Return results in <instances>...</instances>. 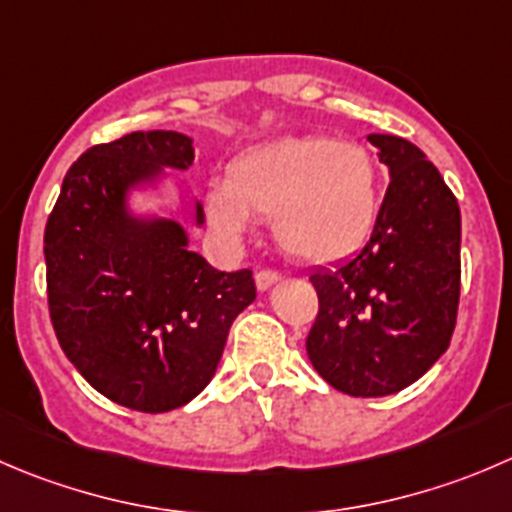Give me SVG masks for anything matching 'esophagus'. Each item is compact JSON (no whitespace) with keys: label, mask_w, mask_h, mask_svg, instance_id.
<instances>
[{"label":"esophagus","mask_w":512,"mask_h":512,"mask_svg":"<svg viewBox=\"0 0 512 512\" xmlns=\"http://www.w3.org/2000/svg\"><path fill=\"white\" fill-rule=\"evenodd\" d=\"M277 280H280V272H277V270H260V272H255L257 290H270V287L275 285Z\"/></svg>","instance_id":"1"}]
</instances>
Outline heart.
Instances as JSON below:
<instances>
[{"instance_id": "1", "label": "heart", "mask_w": 512, "mask_h": 512, "mask_svg": "<svg viewBox=\"0 0 512 512\" xmlns=\"http://www.w3.org/2000/svg\"><path fill=\"white\" fill-rule=\"evenodd\" d=\"M380 175L370 150L322 135L280 137L242 152L225 182L207 192V217L227 240L252 217L272 220L277 242L297 260L352 255L375 230Z\"/></svg>"}]
</instances>
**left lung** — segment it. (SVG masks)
<instances>
[{"label":"left lung","mask_w":512,"mask_h":512,"mask_svg":"<svg viewBox=\"0 0 512 512\" xmlns=\"http://www.w3.org/2000/svg\"><path fill=\"white\" fill-rule=\"evenodd\" d=\"M390 170L375 230L352 260L310 275L312 367L340 393L382 398L448 350L460 302V207L413 142L370 135Z\"/></svg>","instance_id":"1"}]
</instances>
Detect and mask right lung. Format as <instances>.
<instances>
[{"label":"right lung","mask_w":512,"mask_h":512,"mask_svg":"<svg viewBox=\"0 0 512 512\" xmlns=\"http://www.w3.org/2000/svg\"><path fill=\"white\" fill-rule=\"evenodd\" d=\"M192 160L190 137L170 130L89 147L44 227L49 317L64 355L97 393L140 413L182 408L207 388L232 322L257 295L252 270H215L177 222L127 212L132 187Z\"/></svg>","instance_id":"obj_1"}]
</instances>
